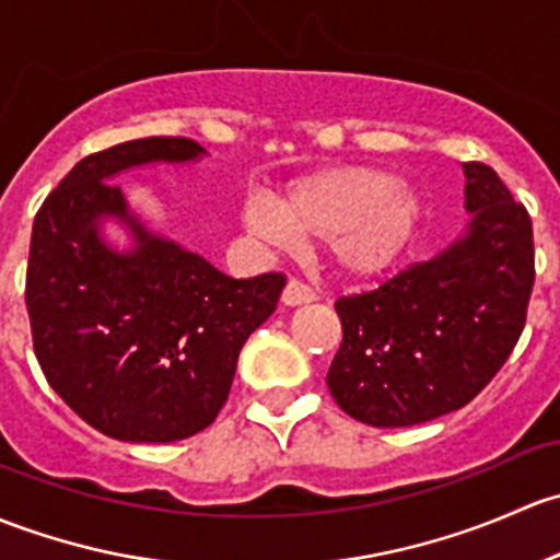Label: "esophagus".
Segmentation results:
<instances>
[{"label":"esophagus","instance_id":"obj_1","mask_svg":"<svg viewBox=\"0 0 560 560\" xmlns=\"http://www.w3.org/2000/svg\"><path fill=\"white\" fill-rule=\"evenodd\" d=\"M315 299V291L307 285V282H302L299 278H291L285 282V288H282V304H288V307H296V304H307Z\"/></svg>","mask_w":560,"mask_h":560}]
</instances>
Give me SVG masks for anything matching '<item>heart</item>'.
Instances as JSON below:
<instances>
[{
	"mask_svg": "<svg viewBox=\"0 0 560 560\" xmlns=\"http://www.w3.org/2000/svg\"><path fill=\"white\" fill-rule=\"evenodd\" d=\"M423 205L407 183L369 166H334L293 183L275 210L247 205L242 221L256 237L328 240L339 267L353 278H372L401 258L420 226Z\"/></svg>",
	"mask_w": 560,
	"mask_h": 560,
	"instance_id": "b5f03b06",
	"label": "heart"
}]
</instances>
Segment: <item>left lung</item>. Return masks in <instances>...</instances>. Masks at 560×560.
I'll return each mask as SVG.
<instances>
[{"label":"left lung","mask_w":560,"mask_h":560,"mask_svg":"<svg viewBox=\"0 0 560 560\" xmlns=\"http://www.w3.org/2000/svg\"><path fill=\"white\" fill-rule=\"evenodd\" d=\"M460 240L383 285L337 299L342 345L328 366L334 401L377 429L429 423L469 405L526 326L534 229L488 164L469 161Z\"/></svg>","instance_id":"1"}]
</instances>
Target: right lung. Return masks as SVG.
Here are the masks:
<instances>
[{"label": "right lung", "instance_id": "1", "mask_svg": "<svg viewBox=\"0 0 560 560\" xmlns=\"http://www.w3.org/2000/svg\"><path fill=\"white\" fill-rule=\"evenodd\" d=\"M186 137H145L85 155L37 210L26 267L34 355L50 388L102 434L175 442L226 405L245 339L278 307L285 275L234 280L148 232L109 177L151 161H191ZM132 229L115 254L98 218Z\"/></svg>", "mask_w": 560, "mask_h": 560}]
</instances>
